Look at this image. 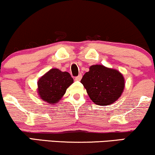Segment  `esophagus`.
I'll use <instances>...</instances> for the list:
<instances>
[{
    "label": "esophagus",
    "instance_id": "obj_1",
    "mask_svg": "<svg viewBox=\"0 0 155 155\" xmlns=\"http://www.w3.org/2000/svg\"><path fill=\"white\" fill-rule=\"evenodd\" d=\"M81 78H82V74H79V75L77 76V77L75 78V81H80L81 80Z\"/></svg>",
    "mask_w": 155,
    "mask_h": 155
}]
</instances>
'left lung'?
<instances>
[{"label": "left lung", "mask_w": 155, "mask_h": 155, "mask_svg": "<svg viewBox=\"0 0 155 155\" xmlns=\"http://www.w3.org/2000/svg\"><path fill=\"white\" fill-rule=\"evenodd\" d=\"M81 82L94 103L100 106L115 102L125 86L124 78L119 71L101 64L91 66Z\"/></svg>", "instance_id": "8db88e82"}]
</instances>
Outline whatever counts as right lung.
<instances>
[{
    "mask_svg": "<svg viewBox=\"0 0 155 155\" xmlns=\"http://www.w3.org/2000/svg\"><path fill=\"white\" fill-rule=\"evenodd\" d=\"M74 80L67 72L51 69L39 78L37 92L40 98L50 105H55L65 94Z\"/></svg>",
    "mask_w": 155,
    "mask_h": 155,
    "instance_id": "1",
    "label": "right lung"
}]
</instances>
